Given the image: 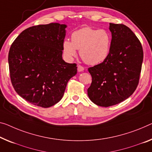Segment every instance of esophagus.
Returning a JSON list of instances; mask_svg holds the SVG:
<instances>
[{"instance_id": "esophagus-1", "label": "esophagus", "mask_w": 152, "mask_h": 152, "mask_svg": "<svg viewBox=\"0 0 152 152\" xmlns=\"http://www.w3.org/2000/svg\"><path fill=\"white\" fill-rule=\"evenodd\" d=\"M83 70H84V68L82 66H81V65H78L77 71L79 72H82V71H83Z\"/></svg>"}]
</instances>
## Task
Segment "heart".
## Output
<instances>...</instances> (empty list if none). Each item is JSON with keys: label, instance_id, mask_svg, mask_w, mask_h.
Wrapping results in <instances>:
<instances>
[{"label": "heart", "instance_id": "obj_1", "mask_svg": "<svg viewBox=\"0 0 152 152\" xmlns=\"http://www.w3.org/2000/svg\"><path fill=\"white\" fill-rule=\"evenodd\" d=\"M111 42V34L106 30L85 27L72 34L71 41L63 42V51L65 56L72 60L77 56L76 50H79L80 56L86 64L95 65L108 56Z\"/></svg>", "mask_w": 152, "mask_h": 152}]
</instances>
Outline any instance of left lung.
Returning a JSON list of instances; mask_svg holds the SVG:
<instances>
[{
	"instance_id": "obj_1",
	"label": "left lung",
	"mask_w": 152,
	"mask_h": 152,
	"mask_svg": "<svg viewBox=\"0 0 152 152\" xmlns=\"http://www.w3.org/2000/svg\"><path fill=\"white\" fill-rule=\"evenodd\" d=\"M111 42L108 56L88 68L92 83L88 95L94 104L110 107L130 96L139 84L143 59L141 43L122 24H109Z\"/></svg>"
}]
</instances>
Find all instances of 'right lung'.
<instances>
[{
	"label": "right lung",
	"mask_w": 152,
	"mask_h": 152,
	"mask_svg": "<svg viewBox=\"0 0 152 152\" xmlns=\"http://www.w3.org/2000/svg\"><path fill=\"white\" fill-rule=\"evenodd\" d=\"M65 24L50 23L24 30L9 50L11 83L21 97L34 105L52 107L62 99L70 79L77 74L75 63L62 60Z\"/></svg>",
	"instance_id": "right-lung-1"
}]
</instances>
